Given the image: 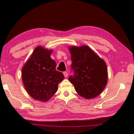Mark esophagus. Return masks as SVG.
I'll return each mask as SVG.
<instances>
[{"label":"esophagus","instance_id":"1","mask_svg":"<svg viewBox=\"0 0 134 134\" xmlns=\"http://www.w3.org/2000/svg\"><path fill=\"white\" fill-rule=\"evenodd\" d=\"M63 74H64V76L65 77H67V76H68V73H67V72L65 71V72H63Z\"/></svg>","mask_w":134,"mask_h":134}]
</instances>
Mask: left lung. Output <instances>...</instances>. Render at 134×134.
<instances>
[{"instance_id":"obj_1","label":"left lung","mask_w":134,"mask_h":134,"mask_svg":"<svg viewBox=\"0 0 134 134\" xmlns=\"http://www.w3.org/2000/svg\"><path fill=\"white\" fill-rule=\"evenodd\" d=\"M74 76L69 80L76 92L86 99L101 93L108 83V69L105 61L87 45L69 47Z\"/></svg>"}]
</instances>
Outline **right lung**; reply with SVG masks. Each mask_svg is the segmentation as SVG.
I'll list each match as a JSON object with an SVG mask.
<instances>
[{
  "label": "right lung",
  "instance_id": "obj_1",
  "mask_svg": "<svg viewBox=\"0 0 134 134\" xmlns=\"http://www.w3.org/2000/svg\"><path fill=\"white\" fill-rule=\"evenodd\" d=\"M53 50L39 45L36 47L22 69V80L31 97L42 102L48 101L58 90L64 78L55 70L56 63L51 58Z\"/></svg>",
  "mask_w": 134,
  "mask_h": 134
}]
</instances>
